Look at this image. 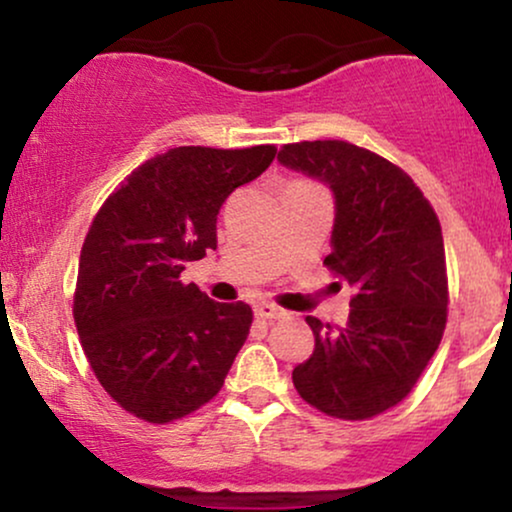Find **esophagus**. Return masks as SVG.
Segmentation results:
<instances>
[{"mask_svg":"<svg viewBox=\"0 0 512 512\" xmlns=\"http://www.w3.org/2000/svg\"><path fill=\"white\" fill-rule=\"evenodd\" d=\"M255 315L262 317V320H274V317L284 315V310H281L279 305H274V303H260L255 308Z\"/></svg>","mask_w":512,"mask_h":512,"instance_id":"34e87169","label":"esophagus"}]
</instances>
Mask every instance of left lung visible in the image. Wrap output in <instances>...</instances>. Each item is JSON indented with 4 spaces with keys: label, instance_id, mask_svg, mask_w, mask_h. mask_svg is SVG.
I'll return each instance as SVG.
<instances>
[{
    "label": "left lung",
    "instance_id": "obj_1",
    "mask_svg": "<svg viewBox=\"0 0 512 512\" xmlns=\"http://www.w3.org/2000/svg\"><path fill=\"white\" fill-rule=\"evenodd\" d=\"M279 163L332 190L325 264L354 289L344 327L305 317L315 351L293 368V385L327 416L370 419L409 395L443 339L448 274L440 221L402 168L356 144H286Z\"/></svg>",
    "mask_w": 512,
    "mask_h": 512
}]
</instances>
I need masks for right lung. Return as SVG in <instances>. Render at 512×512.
Instances as JSON below:
<instances>
[{"instance_id": "obj_1", "label": "right lung", "mask_w": 512, "mask_h": 512, "mask_svg": "<svg viewBox=\"0 0 512 512\" xmlns=\"http://www.w3.org/2000/svg\"><path fill=\"white\" fill-rule=\"evenodd\" d=\"M276 146H178L142 163L105 199L79 257L74 322L98 383L122 409L168 424L219 395L252 325L248 303L182 284L216 250V216Z\"/></svg>"}]
</instances>
